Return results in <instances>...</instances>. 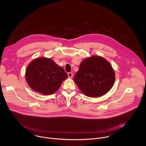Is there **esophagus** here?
Returning <instances> with one entry per match:
<instances>
[{
  "instance_id": "34e87169",
  "label": "esophagus",
  "mask_w": 146,
  "mask_h": 146,
  "mask_svg": "<svg viewBox=\"0 0 146 146\" xmlns=\"http://www.w3.org/2000/svg\"><path fill=\"white\" fill-rule=\"evenodd\" d=\"M68 76L69 78H72L73 76V74L72 72H68Z\"/></svg>"
}]
</instances>
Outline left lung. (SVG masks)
<instances>
[{
    "label": "left lung",
    "mask_w": 146,
    "mask_h": 146,
    "mask_svg": "<svg viewBox=\"0 0 146 146\" xmlns=\"http://www.w3.org/2000/svg\"><path fill=\"white\" fill-rule=\"evenodd\" d=\"M74 80L86 96L99 97L113 86L115 72L110 63L104 58L92 56L81 62Z\"/></svg>",
    "instance_id": "obj_1"
}]
</instances>
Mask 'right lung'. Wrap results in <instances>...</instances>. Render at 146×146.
<instances>
[{
	"label": "right lung",
	"instance_id": "obj_1",
	"mask_svg": "<svg viewBox=\"0 0 146 146\" xmlns=\"http://www.w3.org/2000/svg\"><path fill=\"white\" fill-rule=\"evenodd\" d=\"M67 78L62 67L46 57L33 60L28 64L25 72L29 86L44 95H50L57 92Z\"/></svg>",
	"mask_w": 146,
	"mask_h": 146
}]
</instances>
